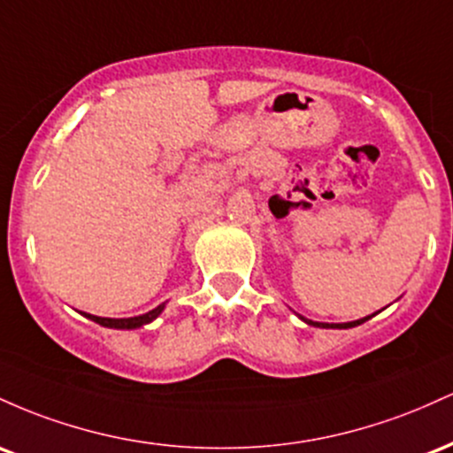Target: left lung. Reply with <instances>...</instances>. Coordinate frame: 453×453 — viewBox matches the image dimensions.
I'll return each mask as SVG.
<instances>
[{"label":"left lung","mask_w":453,"mask_h":453,"mask_svg":"<svg viewBox=\"0 0 453 453\" xmlns=\"http://www.w3.org/2000/svg\"><path fill=\"white\" fill-rule=\"evenodd\" d=\"M370 317L365 319H359V321H353V323H338V325H329V323H314V321H306L308 325H314V327H338V329H349V327H355V325H362L364 321H368Z\"/></svg>","instance_id":"8db88e82"}]
</instances>
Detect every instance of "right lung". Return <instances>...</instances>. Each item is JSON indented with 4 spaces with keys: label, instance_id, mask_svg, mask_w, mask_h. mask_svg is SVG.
Segmentation results:
<instances>
[{
    "label": "right lung",
    "instance_id": "obj_1",
    "mask_svg": "<svg viewBox=\"0 0 453 453\" xmlns=\"http://www.w3.org/2000/svg\"><path fill=\"white\" fill-rule=\"evenodd\" d=\"M162 308H165V303L158 308L150 310L147 314H141V317H132V319H104V317H94V314H85V317L91 319V321L104 325V327H115V329H134V327H141V325L145 323H151L156 317L162 312Z\"/></svg>",
    "mask_w": 453,
    "mask_h": 453
}]
</instances>
